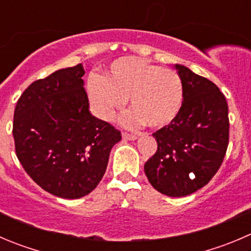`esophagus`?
<instances>
[{"label":"esophagus","mask_w":251,"mask_h":251,"mask_svg":"<svg viewBox=\"0 0 251 251\" xmlns=\"http://www.w3.org/2000/svg\"><path fill=\"white\" fill-rule=\"evenodd\" d=\"M123 138H124V140L135 141V140H137V138H138V135H133V133L124 132V133H123Z\"/></svg>","instance_id":"esophagus-1"}]
</instances>
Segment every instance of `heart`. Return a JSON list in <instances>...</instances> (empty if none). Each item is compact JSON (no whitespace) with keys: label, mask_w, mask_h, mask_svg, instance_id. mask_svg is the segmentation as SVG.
Instances as JSON below:
<instances>
[{"label":"heart","mask_w":251,"mask_h":251,"mask_svg":"<svg viewBox=\"0 0 251 251\" xmlns=\"http://www.w3.org/2000/svg\"><path fill=\"white\" fill-rule=\"evenodd\" d=\"M88 93L94 108L105 120L113 119L128 98L132 110L124 116L126 126L145 123L151 128H160L177 115L184 89L181 78L173 70L138 57H123L114 61L103 78L92 77Z\"/></svg>","instance_id":"b5f03b06"}]
</instances>
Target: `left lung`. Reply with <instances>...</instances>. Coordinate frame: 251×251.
<instances>
[{
	"label": "left lung",
	"instance_id": "obj_1",
	"mask_svg": "<svg viewBox=\"0 0 251 251\" xmlns=\"http://www.w3.org/2000/svg\"><path fill=\"white\" fill-rule=\"evenodd\" d=\"M184 101L174 120L153 133L157 152L146 162L151 185L181 198L205 186L220 169L229 141L226 97L210 79L175 65Z\"/></svg>",
	"mask_w": 251,
	"mask_h": 251
}]
</instances>
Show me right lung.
<instances>
[{"label":"right lung","instance_id":"add662e5","mask_svg":"<svg viewBox=\"0 0 251 251\" xmlns=\"http://www.w3.org/2000/svg\"><path fill=\"white\" fill-rule=\"evenodd\" d=\"M81 64L33 82L17 101L13 137L26 174L48 193L79 199L103 177L121 132L89 111Z\"/></svg>","mask_w":251,"mask_h":251}]
</instances>
